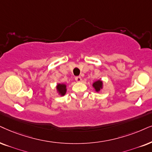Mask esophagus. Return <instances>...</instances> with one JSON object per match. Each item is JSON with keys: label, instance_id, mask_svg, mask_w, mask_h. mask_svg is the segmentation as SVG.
I'll return each instance as SVG.
<instances>
[{"label": "esophagus", "instance_id": "1", "mask_svg": "<svg viewBox=\"0 0 152 152\" xmlns=\"http://www.w3.org/2000/svg\"><path fill=\"white\" fill-rule=\"evenodd\" d=\"M75 80H76L77 82H80L82 80V78L80 76H76V77L75 78Z\"/></svg>", "mask_w": 152, "mask_h": 152}]
</instances>
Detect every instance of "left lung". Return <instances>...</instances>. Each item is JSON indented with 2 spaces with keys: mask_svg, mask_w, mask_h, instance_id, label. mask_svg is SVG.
I'll return each mask as SVG.
<instances>
[{
  "mask_svg": "<svg viewBox=\"0 0 152 152\" xmlns=\"http://www.w3.org/2000/svg\"><path fill=\"white\" fill-rule=\"evenodd\" d=\"M93 87L94 89H95V92L98 93V92L101 91V90L103 89V88H104L103 81H102V80H96V81L93 82Z\"/></svg>",
  "mask_w": 152,
  "mask_h": 152,
  "instance_id": "1",
  "label": "left lung"
}]
</instances>
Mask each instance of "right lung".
Instances as JSON below:
<instances>
[{
  "mask_svg": "<svg viewBox=\"0 0 152 152\" xmlns=\"http://www.w3.org/2000/svg\"><path fill=\"white\" fill-rule=\"evenodd\" d=\"M67 86L64 83H57L56 86V90L58 95L60 96H64L66 93Z\"/></svg>",
  "mask_w": 152,
  "mask_h": 152,
  "instance_id": "obj_1",
  "label": "right lung"
}]
</instances>
